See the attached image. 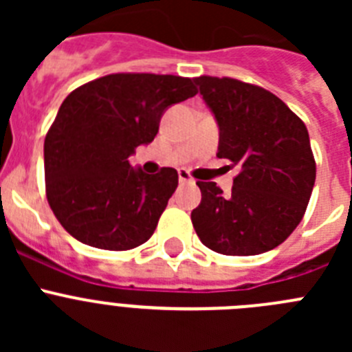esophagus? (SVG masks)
Segmentation results:
<instances>
[{
	"mask_svg": "<svg viewBox=\"0 0 352 352\" xmlns=\"http://www.w3.org/2000/svg\"><path fill=\"white\" fill-rule=\"evenodd\" d=\"M178 179H179V183H192V182H194V179L190 178L188 170H185V169L178 170Z\"/></svg>",
	"mask_w": 352,
	"mask_h": 352,
	"instance_id": "obj_1",
	"label": "esophagus"
}]
</instances>
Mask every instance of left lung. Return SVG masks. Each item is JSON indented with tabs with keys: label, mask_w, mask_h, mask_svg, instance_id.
Wrapping results in <instances>:
<instances>
[{
	"label": "left lung",
	"mask_w": 352,
	"mask_h": 352,
	"mask_svg": "<svg viewBox=\"0 0 352 352\" xmlns=\"http://www.w3.org/2000/svg\"><path fill=\"white\" fill-rule=\"evenodd\" d=\"M219 125L217 157L239 166L232 190L197 182L199 239L223 256H257L284 243L303 219L316 183L307 126L273 93L229 77L194 79Z\"/></svg>",
	"instance_id": "obj_1"
}]
</instances>
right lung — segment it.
<instances>
[{
  "label": "right lung",
  "instance_id": "add662e5",
  "mask_svg": "<svg viewBox=\"0 0 352 352\" xmlns=\"http://www.w3.org/2000/svg\"><path fill=\"white\" fill-rule=\"evenodd\" d=\"M197 93L194 80L111 74L72 91L43 142L45 190L65 231L84 245L130 250L151 238L178 186V173L130 166L153 141L160 118Z\"/></svg>",
  "mask_w": 352,
  "mask_h": 352
}]
</instances>
